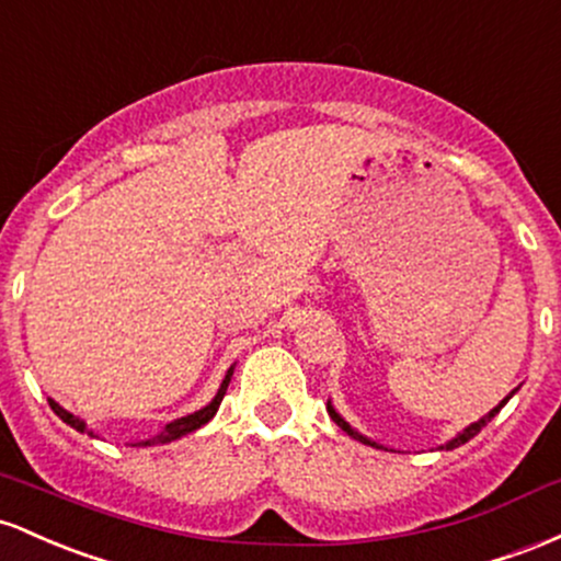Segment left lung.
<instances>
[{"label": "left lung", "mask_w": 561, "mask_h": 561, "mask_svg": "<svg viewBox=\"0 0 561 561\" xmlns=\"http://www.w3.org/2000/svg\"><path fill=\"white\" fill-rule=\"evenodd\" d=\"M508 398H512V394H508ZM508 398H506V400H503V402H501V405H495V408H493V411H490V413H488V416H484V419H480V421H477V424H471V426H469V430H463L461 434H458V437H456V439H453V443H448V445H445V448H448V450H450V448H458V445L469 443V439H471V437H474V434H480V430H482V426H484V424H488V421H490V419H493V416H495V413H499L503 405H506V402H508ZM329 416H331L333 421H336V424H339V426H342V430H344V432H347V434H350V437L360 439V443H365V445H374V443H370V439H365V437H363V434H357L355 430H352V426L347 424V421H344L342 416H339V413H336V411H333V408H331V405H329Z\"/></svg>", "instance_id": "left-lung-1"}]
</instances>
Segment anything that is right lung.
<instances>
[{
  "label": "right lung",
  "mask_w": 561,
  "mask_h": 561,
  "mask_svg": "<svg viewBox=\"0 0 561 561\" xmlns=\"http://www.w3.org/2000/svg\"><path fill=\"white\" fill-rule=\"evenodd\" d=\"M230 376H232V368L228 370V376H225V381H222V387H219V392H217V398H214L209 405L206 408H201V411H196V413H191V416H185V419H178V421H172V424L167 426V430H163L159 437H150V439H145V443H137L140 445V448H145V445H163V443H172V439H178V437H182V434H187V432H196L198 426H204L206 421H209L214 413H217V408H219V402H222V398H225V392H228V383H230ZM49 408H53L55 413H58V416L66 421V424H71L73 430L77 432H84V421H79L77 416H71V413L68 411H62V408L58 405V402L55 400H49ZM135 445V448H137Z\"/></svg>",
  "instance_id": "right-lung-1"
}]
</instances>
